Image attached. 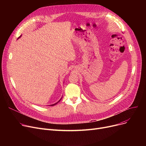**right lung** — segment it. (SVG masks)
Wrapping results in <instances>:
<instances>
[{
	"instance_id": "obj_1",
	"label": "right lung",
	"mask_w": 146,
	"mask_h": 146,
	"mask_svg": "<svg viewBox=\"0 0 146 146\" xmlns=\"http://www.w3.org/2000/svg\"><path fill=\"white\" fill-rule=\"evenodd\" d=\"M21 36H21H19V38H18V39H19V38H20ZM61 99H62V97H61V99H60V100H59V101H58L57 102H56V103H55V104H52V105H50V106H54V105H56V104H57V103H58V102H60V101H61Z\"/></svg>"
}]
</instances>
